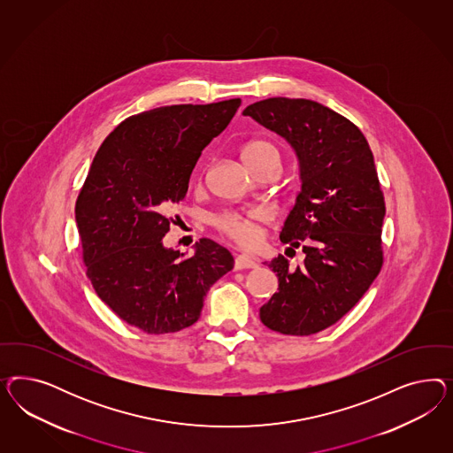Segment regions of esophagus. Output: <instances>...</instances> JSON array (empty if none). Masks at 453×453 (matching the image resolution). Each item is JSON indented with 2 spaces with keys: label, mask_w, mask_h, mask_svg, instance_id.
I'll return each mask as SVG.
<instances>
[{
  "label": "esophagus",
  "mask_w": 453,
  "mask_h": 453,
  "mask_svg": "<svg viewBox=\"0 0 453 453\" xmlns=\"http://www.w3.org/2000/svg\"><path fill=\"white\" fill-rule=\"evenodd\" d=\"M257 267V262L254 261L252 257H249L246 254H241V256H235L234 259V269L235 271H242V269H254Z\"/></svg>",
  "instance_id": "obj_1"
}]
</instances>
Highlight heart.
I'll return each mask as SVG.
<instances>
[{
  "instance_id": "b5f03b06",
  "label": "heart",
  "mask_w": 453,
  "mask_h": 453,
  "mask_svg": "<svg viewBox=\"0 0 453 453\" xmlns=\"http://www.w3.org/2000/svg\"><path fill=\"white\" fill-rule=\"evenodd\" d=\"M242 159L250 169H256L262 165H280V151L274 142L265 139H254L247 142L242 150ZM267 219L264 209H250V211H227L222 212L214 224L220 233L227 235L242 246H252L259 239V222Z\"/></svg>"
}]
</instances>
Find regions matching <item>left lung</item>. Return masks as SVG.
Here are the masks:
<instances>
[{"mask_svg":"<svg viewBox=\"0 0 453 453\" xmlns=\"http://www.w3.org/2000/svg\"><path fill=\"white\" fill-rule=\"evenodd\" d=\"M242 114L284 137L301 165L280 241L305 259L296 269L280 254L269 262L279 288L259 316L275 332L312 335L342 319L382 269L385 201L373 154L356 124L311 99L269 97Z\"/></svg>","mask_w":453,"mask_h":453,"instance_id":"1","label":"left lung"}]
</instances>
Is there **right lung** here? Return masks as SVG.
Returning <instances> with one entry per match:
<instances>
[{"label":"right lung","mask_w":453,"mask_h":453,"mask_svg":"<svg viewBox=\"0 0 453 453\" xmlns=\"http://www.w3.org/2000/svg\"><path fill=\"white\" fill-rule=\"evenodd\" d=\"M239 106L235 97L129 116L103 141L76 199L88 279L116 316L146 334L192 326L207 290L234 267L231 252L211 239L184 257L163 237L201 152Z\"/></svg>","instance_id":"1"}]
</instances>
